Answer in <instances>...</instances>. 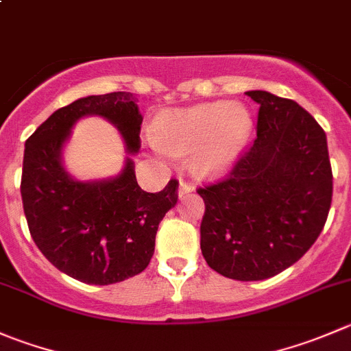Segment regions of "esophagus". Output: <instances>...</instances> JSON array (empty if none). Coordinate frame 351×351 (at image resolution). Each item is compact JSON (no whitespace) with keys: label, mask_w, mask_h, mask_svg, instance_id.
Wrapping results in <instances>:
<instances>
[{"label":"esophagus","mask_w":351,"mask_h":351,"mask_svg":"<svg viewBox=\"0 0 351 351\" xmlns=\"http://www.w3.org/2000/svg\"><path fill=\"white\" fill-rule=\"evenodd\" d=\"M193 190V186H192V183H189V182H180V186H178V195L180 197H183V195H186V193H190Z\"/></svg>","instance_id":"34e87169"}]
</instances>
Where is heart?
I'll list each match as a JSON object with an SVG mask.
<instances>
[{
  "label": "heart",
  "instance_id": "heart-1",
  "mask_svg": "<svg viewBox=\"0 0 351 351\" xmlns=\"http://www.w3.org/2000/svg\"><path fill=\"white\" fill-rule=\"evenodd\" d=\"M254 120L243 104L230 101L169 110L158 118L154 141L171 154H192V169L216 178L233 168L252 134Z\"/></svg>",
  "mask_w": 351,
  "mask_h": 351
}]
</instances>
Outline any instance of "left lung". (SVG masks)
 Returning <instances> with one entry per match:
<instances>
[{"label": "left lung", "mask_w": 351, "mask_h": 351, "mask_svg": "<svg viewBox=\"0 0 351 351\" xmlns=\"http://www.w3.org/2000/svg\"><path fill=\"white\" fill-rule=\"evenodd\" d=\"M257 138L224 180L197 190L206 204L200 248L210 269L261 281L293 266L328 219L332 171L321 125L300 104L248 90Z\"/></svg>", "instance_id": "left-lung-1"}]
</instances>
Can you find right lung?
<instances>
[{"label":"right lung","mask_w":351,"mask_h":351,"mask_svg":"<svg viewBox=\"0 0 351 351\" xmlns=\"http://www.w3.org/2000/svg\"><path fill=\"white\" fill-rule=\"evenodd\" d=\"M90 114L113 123L128 154H137L142 114L134 96L82 97L54 111L27 138L20 192L32 240L54 267L82 283L113 285L149 266L159 223L178 200V182L144 192L130 158L114 178H71L61 151L75 121Z\"/></svg>","instance_id":"right-lung-1"}]
</instances>
